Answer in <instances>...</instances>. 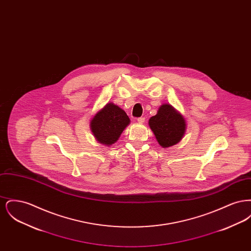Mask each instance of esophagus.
Instances as JSON below:
<instances>
[{"label":"esophagus","mask_w":251,"mask_h":251,"mask_svg":"<svg viewBox=\"0 0 251 251\" xmlns=\"http://www.w3.org/2000/svg\"><path fill=\"white\" fill-rule=\"evenodd\" d=\"M145 120H146V119H145L144 117H141V118H138V119H137V121H138L139 123H141V124H142V123L145 122Z\"/></svg>","instance_id":"obj_1"}]
</instances>
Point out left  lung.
Wrapping results in <instances>:
<instances>
[{"label":"left lung","instance_id":"8db88e82","mask_svg":"<svg viewBox=\"0 0 251 251\" xmlns=\"http://www.w3.org/2000/svg\"><path fill=\"white\" fill-rule=\"evenodd\" d=\"M156 139L163 148L178 143L185 131V120L169 104H163L149 121Z\"/></svg>","mask_w":251,"mask_h":251}]
</instances>
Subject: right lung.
<instances>
[{
    "label": "right lung",
    "instance_id": "obj_1",
    "mask_svg": "<svg viewBox=\"0 0 251 251\" xmlns=\"http://www.w3.org/2000/svg\"><path fill=\"white\" fill-rule=\"evenodd\" d=\"M130 123L126 113L114 103H107L91 120V130L96 139L101 144L115 143Z\"/></svg>",
    "mask_w": 251,
    "mask_h": 251
}]
</instances>
